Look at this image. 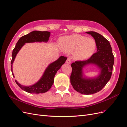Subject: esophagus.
Masks as SVG:
<instances>
[{
    "label": "esophagus",
    "instance_id": "34e87169",
    "mask_svg": "<svg viewBox=\"0 0 127 127\" xmlns=\"http://www.w3.org/2000/svg\"><path fill=\"white\" fill-rule=\"evenodd\" d=\"M71 62V59H69V58H67V59L66 61V63L67 64H70Z\"/></svg>",
    "mask_w": 127,
    "mask_h": 127
}]
</instances>
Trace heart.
Wrapping results in <instances>:
<instances>
[{
	"label": "heart",
	"instance_id": "b5f03b06",
	"mask_svg": "<svg viewBox=\"0 0 127 127\" xmlns=\"http://www.w3.org/2000/svg\"><path fill=\"white\" fill-rule=\"evenodd\" d=\"M62 50L66 52H74L77 60L88 59L94 54L96 48L95 40L80 35L74 34L62 38L61 42Z\"/></svg>",
	"mask_w": 127,
	"mask_h": 127
}]
</instances>
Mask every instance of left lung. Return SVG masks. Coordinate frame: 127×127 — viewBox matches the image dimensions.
Here are the masks:
<instances>
[{
  "mask_svg": "<svg viewBox=\"0 0 127 127\" xmlns=\"http://www.w3.org/2000/svg\"><path fill=\"white\" fill-rule=\"evenodd\" d=\"M93 37L96 43L97 52L91 58L85 61H76L72 63L71 83L75 90L84 95H92L101 91L112 75L114 56L108 40L95 32H87ZM95 64L100 69V74L96 78L90 79L83 76V67L88 64Z\"/></svg>",
  "mask_w": 127,
  "mask_h": 127,
  "instance_id": "1",
  "label": "left lung"
}]
</instances>
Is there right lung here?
<instances>
[{
  "mask_svg": "<svg viewBox=\"0 0 127 127\" xmlns=\"http://www.w3.org/2000/svg\"><path fill=\"white\" fill-rule=\"evenodd\" d=\"M50 36V32L47 31H32L29 34L24 35L20 37L12 53V59L11 61V70L12 74L14 77L13 72V65L14 60L19 51L24 44L26 43L33 42H47ZM67 58L61 56L60 58L48 65L45 71L43 76L35 84L26 87L23 86L18 83L15 80L16 83L24 91L30 93H45L50 90L54 83V76L56 72L61 68V66L64 64Z\"/></svg>",
  "mask_w": 127,
  "mask_h": 127,
  "instance_id": "obj_1",
  "label": "right lung"
}]
</instances>
